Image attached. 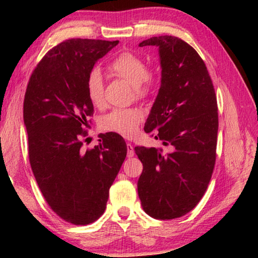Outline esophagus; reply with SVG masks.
I'll return each mask as SVG.
<instances>
[{"instance_id": "obj_1", "label": "esophagus", "mask_w": 258, "mask_h": 258, "mask_svg": "<svg viewBox=\"0 0 258 258\" xmlns=\"http://www.w3.org/2000/svg\"><path fill=\"white\" fill-rule=\"evenodd\" d=\"M126 147H127V157L128 158H131V157L134 156V148L132 145H131V143H127Z\"/></svg>"}]
</instances>
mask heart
I'll use <instances>...</instances> for the list:
<instances>
[{"label":"heart","mask_w":258,"mask_h":258,"mask_svg":"<svg viewBox=\"0 0 258 258\" xmlns=\"http://www.w3.org/2000/svg\"><path fill=\"white\" fill-rule=\"evenodd\" d=\"M109 71L121 80L133 86L138 98H143L150 92L154 86V76L148 73L145 61L130 52L119 54L109 64ZM86 92L91 103L95 107L104 106V83L99 69L91 71L86 80ZM143 119V113L138 108L113 109L102 120V127L130 138L137 133L140 123Z\"/></svg>","instance_id":"1"}]
</instances>
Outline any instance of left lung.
Segmentation results:
<instances>
[{
	"label": "left lung",
	"mask_w": 258,
	"mask_h": 258,
	"mask_svg": "<svg viewBox=\"0 0 258 258\" xmlns=\"http://www.w3.org/2000/svg\"><path fill=\"white\" fill-rule=\"evenodd\" d=\"M158 47L161 81L145 132L168 151L135 147L143 165L138 194L143 211L173 220L192 211L211 181L216 159L218 113L207 67L194 47L175 36L151 37Z\"/></svg>",
	"instance_id": "8db88e82"
}]
</instances>
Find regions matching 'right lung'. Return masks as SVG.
<instances>
[{
  "label": "right lung",
  "mask_w": 258,
  "mask_h": 258,
  "mask_svg": "<svg viewBox=\"0 0 258 258\" xmlns=\"http://www.w3.org/2000/svg\"><path fill=\"white\" fill-rule=\"evenodd\" d=\"M118 41L72 38L51 49L33 72L24 100L32 171L52 211L68 223L86 225L102 215L109 189L127 147L117 133L99 135L82 149L93 104L86 80L95 62Z\"/></svg>",
  "instance_id": "obj_1"
}]
</instances>
